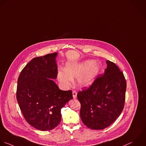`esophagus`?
<instances>
[{"label": "esophagus", "mask_w": 146, "mask_h": 146, "mask_svg": "<svg viewBox=\"0 0 146 146\" xmlns=\"http://www.w3.org/2000/svg\"><path fill=\"white\" fill-rule=\"evenodd\" d=\"M72 94H73V98H76V97H77V92L76 91V90H73V92H72Z\"/></svg>", "instance_id": "34e87169"}]
</instances>
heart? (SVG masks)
Listing matches in <instances>:
<instances>
[{
  "label": "heart",
  "instance_id": "obj_1",
  "mask_svg": "<svg viewBox=\"0 0 146 146\" xmlns=\"http://www.w3.org/2000/svg\"><path fill=\"white\" fill-rule=\"evenodd\" d=\"M100 70V66L91 60L79 64L68 63L65 70L58 72V79L64 86H69L73 78L78 77V84L83 87H89L94 82Z\"/></svg>",
  "mask_w": 146,
  "mask_h": 146
}]
</instances>
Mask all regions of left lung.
<instances>
[{"label": "left lung", "instance_id": "1", "mask_svg": "<svg viewBox=\"0 0 146 146\" xmlns=\"http://www.w3.org/2000/svg\"><path fill=\"white\" fill-rule=\"evenodd\" d=\"M87 89L80 91V117L84 124L93 130H103L111 125L124 108L126 81L122 72L113 62Z\"/></svg>", "mask_w": 146, "mask_h": 146}]
</instances>
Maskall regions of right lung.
Returning a JSON list of instances; mask_svg holds the SVG:
<instances>
[{
  "label": "right lung",
  "mask_w": 146,
  "mask_h": 146,
  "mask_svg": "<svg viewBox=\"0 0 146 146\" xmlns=\"http://www.w3.org/2000/svg\"><path fill=\"white\" fill-rule=\"evenodd\" d=\"M57 53L33 58L21 70L16 98L26 121L35 129L51 130L61 119V110L73 99L71 90L59 89L52 79L57 76Z\"/></svg>",
  "instance_id": "obj_1"
}]
</instances>
